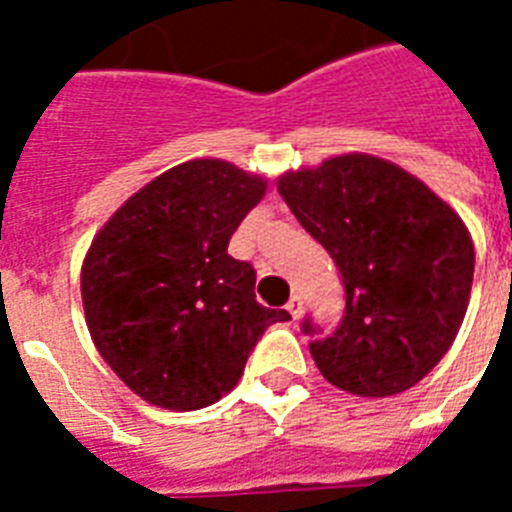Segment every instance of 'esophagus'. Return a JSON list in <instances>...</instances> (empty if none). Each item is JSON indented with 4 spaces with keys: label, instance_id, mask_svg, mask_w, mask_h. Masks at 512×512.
Returning a JSON list of instances; mask_svg holds the SVG:
<instances>
[{
    "label": "esophagus",
    "instance_id": "34e87169",
    "mask_svg": "<svg viewBox=\"0 0 512 512\" xmlns=\"http://www.w3.org/2000/svg\"><path fill=\"white\" fill-rule=\"evenodd\" d=\"M287 311H289V316H292V319H300V316H303V297L300 295H292V300H289L287 303Z\"/></svg>",
    "mask_w": 512,
    "mask_h": 512
}]
</instances>
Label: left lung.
<instances>
[{"mask_svg": "<svg viewBox=\"0 0 512 512\" xmlns=\"http://www.w3.org/2000/svg\"><path fill=\"white\" fill-rule=\"evenodd\" d=\"M279 193L340 268L345 313L311 342L319 372L353 396L404 393L452 348L473 287L468 225L420 177L372 154L284 172ZM305 335H319L311 319Z\"/></svg>", "mask_w": 512, "mask_h": 512, "instance_id": "1", "label": "left lung"}]
</instances>
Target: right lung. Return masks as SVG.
<instances>
[{
	"mask_svg": "<svg viewBox=\"0 0 512 512\" xmlns=\"http://www.w3.org/2000/svg\"><path fill=\"white\" fill-rule=\"evenodd\" d=\"M265 177L191 159L132 193L95 233L82 263L84 319L116 377L172 412L236 388L249 353L287 311L255 300V268L228 241Z\"/></svg>",
	"mask_w": 512,
	"mask_h": 512,
	"instance_id": "right-lung-1",
	"label": "right lung"
}]
</instances>
